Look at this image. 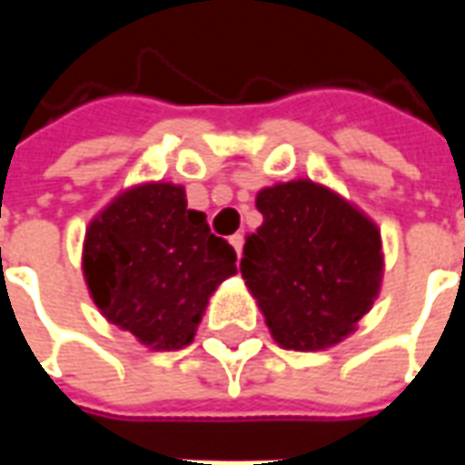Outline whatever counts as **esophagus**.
<instances>
[{"label": "esophagus", "mask_w": 465, "mask_h": 465, "mask_svg": "<svg viewBox=\"0 0 465 465\" xmlns=\"http://www.w3.org/2000/svg\"><path fill=\"white\" fill-rule=\"evenodd\" d=\"M229 243L233 246V252H236V256H242V249H243V233H233L232 239H229Z\"/></svg>", "instance_id": "esophagus-1"}]
</instances>
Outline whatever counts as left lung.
I'll use <instances>...</instances> for the list:
<instances>
[{
    "label": "left lung",
    "instance_id": "left-lung-1",
    "mask_svg": "<svg viewBox=\"0 0 465 465\" xmlns=\"http://www.w3.org/2000/svg\"><path fill=\"white\" fill-rule=\"evenodd\" d=\"M256 209L263 223L246 236L239 269L273 341L323 351L349 339L383 282L376 222L312 179L266 186Z\"/></svg>",
    "mask_w": 465,
    "mask_h": 465
}]
</instances>
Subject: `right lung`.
Returning <instances> with one entry per match:
<instances>
[{"mask_svg":"<svg viewBox=\"0 0 465 465\" xmlns=\"http://www.w3.org/2000/svg\"><path fill=\"white\" fill-rule=\"evenodd\" d=\"M82 272L106 322L152 351L189 346L212 293L236 273V252L213 236L183 186L142 182L89 222Z\"/></svg>","mask_w":465,"mask_h":465,"instance_id":"obj_1","label":"right lung"}]
</instances>
